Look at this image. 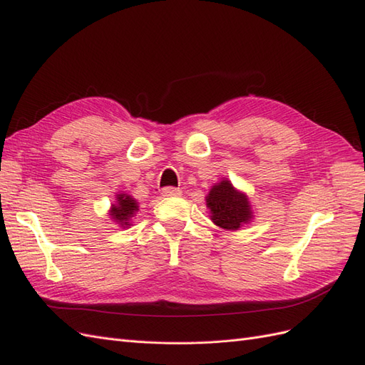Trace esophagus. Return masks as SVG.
<instances>
[{
	"label": "esophagus",
	"instance_id": "1",
	"mask_svg": "<svg viewBox=\"0 0 365 365\" xmlns=\"http://www.w3.org/2000/svg\"><path fill=\"white\" fill-rule=\"evenodd\" d=\"M182 192L180 189H176V187H164L161 190L163 196H180Z\"/></svg>",
	"mask_w": 365,
	"mask_h": 365
}]
</instances>
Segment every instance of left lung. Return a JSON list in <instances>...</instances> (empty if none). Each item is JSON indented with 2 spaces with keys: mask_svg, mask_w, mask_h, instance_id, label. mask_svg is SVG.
Returning a JSON list of instances; mask_svg holds the SVG:
<instances>
[{
  "mask_svg": "<svg viewBox=\"0 0 365 365\" xmlns=\"http://www.w3.org/2000/svg\"><path fill=\"white\" fill-rule=\"evenodd\" d=\"M207 207L213 222L224 230H239L252 219L248 196L236 190L228 180L215 184L207 195Z\"/></svg>",
  "mask_w": 365,
  "mask_h": 365,
  "instance_id": "left-lung-1",
  "label": "left lung"
}]
</instances>
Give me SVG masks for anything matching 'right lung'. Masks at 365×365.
Returning a JSON list of instances; mask_svg holds the SVG:
<instances>
[{"label":"right lung","mask_w":365,"mask_h":365,"mask_svg":"<svg viewBox=\"0 0 365 365\" xmlns=\"http://www.w3.org/2000/svg\"><path fill=\"white\" fill-rule=\"evenodd\" d=\"M138 212V202L134 197L120 193L115 196V204H113L111 210H109V216H111L120 227L128 228L130 225V219Z\"/></svg>","instance_id":"add662e5"}]
</instances>
